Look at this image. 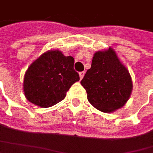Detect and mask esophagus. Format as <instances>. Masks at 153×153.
<instances>
[{"mask_svg":"<svg viewBox=\"0 0 153 153\" xmlns=\"http://www.w3.org/2000/svg\"><path fill=\"white\" fill-rule=\"evenodd\" d=\"M84 75H85V71H81V72H79V76H80V79H81V80L83 78Z\"/></svg>","mask_w":153,"mask_h":153,"instance_id":"esophagus-1","label":"esophagus"}]
</instances>
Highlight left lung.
Listing matches in <instances>:
<instances>
[{"label":"left lung","instance_id":"left-lung-1","mask_svg":"<svg viewBox=\"0 0 153 153\" xmlns=\"http://www.w3.org/2000/svg\"><path fill=\"white\" fill-rule=\"evenodd\" d=\"M81 84L87 91L89 103L104 113L123 107L132 91L129 71L110 47L94 54L91 68L87 71Z\"/></svg>","mask_w":153,"mask_h":153}]
</instances>
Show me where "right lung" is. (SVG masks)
Here are the masks:
<instances>
[{"label": "right lung", "instance_id": "1", "mask_svg": "<svg viewBox=\"0 0 153 153\" xmlns=\"http://www.w3.org/2000/svg\"><path fill=\"white\" fill-rule=\"evenodd\" d=\"M74 58L60 50H49L32 63L24 75L23 92L30 103L49 108L63 100L71 85L80 80Z\"/></svg>", "mask_w": 153, "mask_h": 153}]
</instances>
